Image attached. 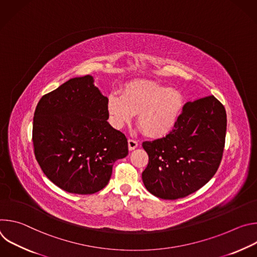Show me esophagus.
<instances>
[{"mask_svg": "<svg viewBox=\"0 0 257 257\" xmlns=\"http://www.w3.org/2000/svg\"><path fill=\"white\" fill-rule=\"evenodd\" d=\"M138 146V142L134 139H128V149L129 151H133L135 150Z\"/></svg>", "mask_w": 257, "mask_h": 257, "instance_id": "1", "label": "esophagus"}]
</instances>
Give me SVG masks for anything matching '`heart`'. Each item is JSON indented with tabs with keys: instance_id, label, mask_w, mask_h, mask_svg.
I'll return each mask as SVG.
<instances>
[{
	"instance_id": "heart-1",
	"label": "heart",
	"mask_w": 257,
	"mask_h": 257,
	"mask_svg": "<svg viewBox=\"0 0 257 257\" xmlns=\"http://www.w3.org/2000/svg\"><path fill=\"white\" fill-rule=\"evenodd\" d=\"M185 104L183 93L150 80L127 83L121 94L113 92L106 99V111L116 128L123 127L137 114L136 122L150 137H162L176 126Z\"/></svg>"
}]
</instances>
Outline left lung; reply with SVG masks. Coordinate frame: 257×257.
Listing matches in <instances>:
<instances>
[{
    "label": "left lung",
    "mask_w": 257,
    "mask_h": 257,
    "mask_svg": "<svg viewBox=\"0 0 257 257\" xmlns=\"http://www.w3.org/2000/svg\"><path fill=\"white\" fill-rule=\"evenodd\" d=\"M227 130L224 105L213 95L188 101L166 136L144 141L145 188L162 199L185 197L204 186L221 164Z\"/></svg>",
    "instance_id": "1"
}]
</instances>
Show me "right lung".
I'll return each instance as SVG.
<instances>
[{"mask_svg":"<svg viewBox=\"0 0 257 257\" xmlns=\"http://www.w3.org/2000/svg\"><path fill=\"white\" fill-rule=\"evenodd\" d=\"M106 99L93 77L85 75L66 81L36 105L35 159L54 184L69 193L101 190L114 163L128 155L126 136L107 122Z\"/></svg>","mask_w":257,"mask_h":257,"instance_id":"right-lung-1","label":"right lung"}]
</instances>
